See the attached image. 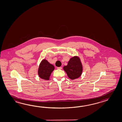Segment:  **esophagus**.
Listing matches in <instances>:
<instances>
[{
	"label": "esophagus",
	"mask_w": 122,
	"mask_h": 122,
	"mask_svg": "<svg viewBox=\"0 0 122 122\" xmlns=\"http://www.w3.org/2000/svg\"><path fill=\"white\" fill-rule=\"evenodd\" d=\"M62 67H57V69H60V70H61V69H62Z\"/></svg>",
	"instance_id": "1"
}]
</instances>
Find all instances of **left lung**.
<instances>
[{
  "label": "left lung",
  "mask_w": 122,
  "mask_h": 122,
  "mask_svg": "<svg viewBox=\"0 0 122 122\" xmlns=\"http://www.w3.org/2000/svg\"><path fill=\"white\" fill-rule=\"evenodd\" d=\"M67 76L71 80L78 78L82 72L83 67L80 59L78 56L71 57L68 62L67 65L63 67Z\"/></svg>",
  "instance_id": "8db88e82"
}]
</instances>
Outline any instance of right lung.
<instances>
[{
    "label": "right lung",
    "mask_w": 122,
    "mask_h": 122,
    "mask_svg": "<svg viewBox=\"0 0 122 122\" xmlns=\"http://www.w3.org/2000/svg\"><path fill=\"white\" fill-rule=\"evenodd\" d=\"M55 69V67L46 59L42 60L39 65L38 74L40 78L46 80H49L50 76Z\"/></svg>",
    "instance_id": "1"
}]
</instances>
